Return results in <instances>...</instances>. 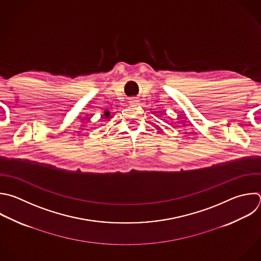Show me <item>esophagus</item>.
Listing matches in <instances>:
<instances>
[{"mask_svg":"<svg viewBox=\"0 0 261 261\" xmlns=\"http://www.w3.org/2000/svg\"><path fill=\"white\" fill-rule=\"evenodd\" d=\"M131 105H133V106H136L137 103H138V100L136 99V98H131L130 99V101H129Z\"/></svg>","mask_w":261,"mask_h":261,"instance_id":"34e87169","label":"esophagus"}]
</instances>
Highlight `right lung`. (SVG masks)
<instances>
[{"label":"right lung","instance_id":"obj_1","mask_svg":"<svg viewBox=\"0 0 261 261\" xmlns=\"http://www.w3.org/2000/svg\"><path fill=\"white\" fill-rule=\"evenodd\" d=\"M105 115H106V117H107V118H109V116H110V113H109V112H106V113H105Z\"/></svg>","mask_w":261,"mask_h":261}]
</instances>
